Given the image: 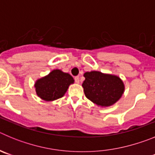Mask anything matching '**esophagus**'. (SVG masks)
I'll list each match as a JSON object with an SVG mask.
<instances>
[{
	"instance_id": "1",
	"label": "esophagus",
	"mask_w": 155,
	"mask_h": 155,
	"mask_svg": "<svg viewBox=\"0 0 155 155\" xmlns=\"http://www.w3.org/2000/svg\"><path fill=\"white\" fill-rule=\"evenodd\" d=\"M74 80H75V82H76V83H78V84L79 82H80V78H79L78 76L74 77Z\"/></svg>"
}]
</instances>
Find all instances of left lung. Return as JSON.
Here are the masks:
<instances>
[{"label": "left lung", "instance_id": "left-lung-1", "mask_svg": "<svg viewBox=\"0 0 155 155\" xmlns=\"http://www.w3.org/2000/svg\"><path fill=\"white\" fill-rule=\"evenodd\" d=\"M84 77L82 87L84 94L98 106H110L124 94V84L118 76L94 71L84 73Z\"/></svg>", "mask_w": 155, "mask_h": 155}]
</instances>
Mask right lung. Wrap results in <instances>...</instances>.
I'll list each match as a JSON object with an SVG mask.
<instances>
[{"instance_id":"1","label":"right lung","mask_w":155,"mask_h":155,"mask_svg":"<svg viewBox=\"0 0 155 155\" xmlns=\"http://www.w3.org/2000/svg\"><path fill=\"white\" fill-rule=\"evenodd\" d=\"M74 80L71 74L56 69L35 81V91L37 95L42 100L51 102L62 98L70 84H74Z\"/></svg>"}]
</instances>
